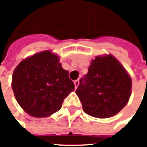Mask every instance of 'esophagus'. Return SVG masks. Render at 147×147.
I'll return each instance as SVG.
<instances>
[{
  "label": "esophagus",
  "instance_id": "esophagus-1",
  "mask_svg": "<svg viewBox=\"0 0 147 147\" xmlns=\"http://www.w3.org/2000/svg\"><path fill=\"white\" fill-rule=\"evenodd\" d=\"M74 83L75 88H77L78 87V85H79V80H78V79H77V80H75V81L74 82Z\"/></svg>",
  "mask_w": 147,
  "mask_h": 147
}]
</instances>
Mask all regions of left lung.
<instances>
[{
  "mask_svg": "<svg viewBox=\"0 0 147 147\" xmlns=\"http://www.w3.org/2000/svg\"><path fill=\"white\" fill-rule=\"evenodd\" d=\"M76 94L83 111L105 119L117 115L127 105L132 92V78L112 55L92 60L88 74L80 79Z\"/></svg>",
  "mask_w": 147,
  "mask_h": 147,
  "instance_id": "left-lung-1",
  "label": "left lung"
}]
</instances>
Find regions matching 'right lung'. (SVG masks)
Returning <instances> with one entry per match:
<instances>
[{"mask_svg": "<svg viewBox=\"0 0 147 147\" xmlns=\"http://www.w3.org/2000/svg\"><path fill=\"white\" fill-rule=\"evenodd\" d=\"M11 86L21 108L36 118L53 115L74 91L69 72L62 68L59 56L51 51L23 59L14 69Z\"/></svg>", "mask_w": 147, "mask_h": 147, "instance_id": "obj_1", "label": "right lung"}]
</instances>
